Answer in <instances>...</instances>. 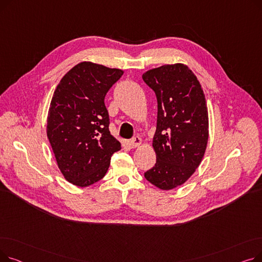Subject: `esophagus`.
Returning <instances> with one entry per match:
<instances>
[{"mask_svg":"<svg viewBox=\"0 0 262 262\" xmlns=\"http://www.w3.org/2000/svg\"><path fill=\"white\" fill-rule=\"evenodd\" d=\"M141 143H142V140H141L140 137H138V136L134 137V138H132L130 141H129V145H130L133 148L138 147Z\"/></svg>","mask_w":262,"mask_h":262,"instance_id":"1","label":"esophagus"}]
</instances>
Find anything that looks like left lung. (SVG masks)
Returning <instances> with one entry per match:
<instances>
[{
	"label": "left lung",
	"mask_w": 262,
	"mask_h": 262,
	"mask_svg": "<svg viewBox=\"0 0 262 262\" xmlns=\"http://www.w3.org/2000/svg\"><path fill=\"white\" fill-rule=\"evenodd\" d=\"M157 98L153 138L155 166L144 173L161 190L186 183L195 172L208 142V109L194 73L184 63L164 64L143 73Z\"/></svg>",
	"instance_id": "obj_1"
}]
</instances>
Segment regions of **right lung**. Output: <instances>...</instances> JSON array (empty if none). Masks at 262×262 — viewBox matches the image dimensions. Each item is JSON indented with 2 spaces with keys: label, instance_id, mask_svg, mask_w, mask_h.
Instances as JSON below:
<instances>
[{
  "label": "right lung",
  "instance_id": "right-lung-1",
  "mask_svg": "<svg viewBox=\"0 0 262 262\" xmlns=\"http://www.w3.org/2000/svg\"><path fill=\"white\" fill-rule=\"evenodd\" d=\"M123 71L82 61L59 81L51 101L47 135L66 180L90 186L105 176L121 143L109 132L104 100Z\"/></svg>",
  "mask_w": 262,
  "mask_h": 262
}]
</instances>
